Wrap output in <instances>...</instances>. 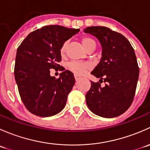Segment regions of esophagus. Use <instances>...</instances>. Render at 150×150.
<instances>
[{"instance_id": "esophagus-1", "label": "esophagus", "mask_w": 150, "mask_h": 150, "mask_svg": "<svg viewBox=\"0 0 150 150\" xmlns=\"http://www.w3.org/2000/svg\"><path fill=\"white\" fill-rule=\"evenodd\" d=\"M74 76H75V81H78V80H80V79H81V77L80 76V75H77V74H75V75H74Z\"/></svg>"}]
</instances>
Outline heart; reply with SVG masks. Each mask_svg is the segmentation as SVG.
Here are the masks:
<instances>
[{
	"label": "heart",
	"mask_w": 150,
	"mask_h": 150,
	"mask_svg": "<svg viewBox=\"0 0 150 150\" xmlns=\"http://www.w3.org/2000/svg\"><path fill=\"white\" fill-rule=\"evenodd\" d=\"M82 44L85 49L87 50L88 48H90L91 46H95L96 47V43H95L94 40L92 38L88 37H85L83 38L82 40ZM67 46V43H64L61 47V49H60V52L61 54H64V51H65ZM68 68L70 69L71 71H72L73 72H75L77 75H83L86 72V69H88L89 68V64L87 63H81V62H69L68 64Z\"/></svg>",
	"instance_id": "heart-1"
}]
</instances>
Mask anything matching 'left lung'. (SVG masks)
Wrapping results in <instances>:
<instances>
[{"mask_svg":"<svg viewBox=\"0 0 150 150\" xmlns=\"http://www.w3.org/2000/svg\"><path fill=\"white\" fill-rule=\"evenodd\" d=\"M98 39L102 46V58L91 74L106 83L91 82L86 101L91 111L110 118L125 112L134 99L139 69L135 52L126 38L106 27L84 29Z\"/></svg>","mask_w":150,"mask_h":150,"instance_id":"obj_1","label":"left lung"}]
</instances>
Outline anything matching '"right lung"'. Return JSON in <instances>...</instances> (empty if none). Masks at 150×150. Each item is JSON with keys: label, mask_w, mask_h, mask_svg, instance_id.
Wrapping results in <instances>:
<instances>
[{"label": "right lung", "mask_w": 150, "mask_h": 150, "mask_svg": "<svg viewBox=\"0 0 150 150\" xmlns=\"http://www.w3.org/2000/svg\"><path fill=\"white\" fill-rule=\"evenodd\" d=\"M79 31L60 25L45 26L30 33L18 47L15 81L22 101L33 114L50 117L65 107L75 83L73 74L65 70L56 79L50 69L60 67L62 46Z\"/></svg>", "instance_id": "right-lung-1"}]
</instances>
